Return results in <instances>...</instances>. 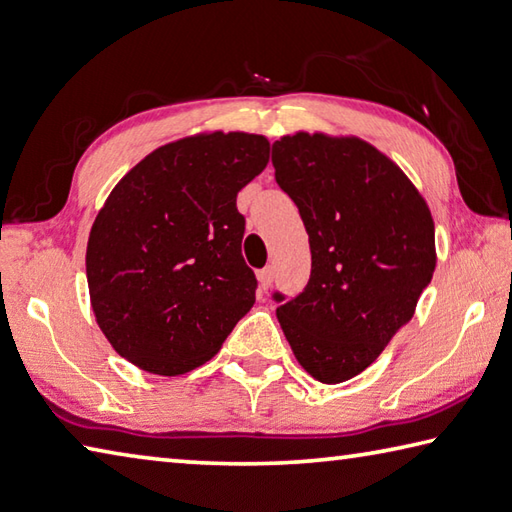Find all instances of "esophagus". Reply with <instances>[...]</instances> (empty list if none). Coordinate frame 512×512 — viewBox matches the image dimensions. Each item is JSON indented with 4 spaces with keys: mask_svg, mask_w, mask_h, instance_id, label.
Returning <instances> with one entry per match:
<instances>
[{
    "mask_svg": "<svg viewBox=\"0 0 512 512\" xmlns=\"http://www.w3.org/2000/svg\"><path fill=\"white\" fill-rule=\"evenodd\" d=\"M256 278H258V287H260V292H267L269 285H272V281H274V269H272V267L260 269V272L256 274Z\"/></svg>",
    "mask_w": 512,
    "mask_h": 512,
    "instance_id": "obj_1",
    "label": "esophagus"
}]
</instances>
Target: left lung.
Masks as SVG:
<instances>
[{
  "instance_id": "1",
  "label": "left lung",
  "mask_w": 512,
  "mask_h": 512,
  "mask_svg": "<svg viewBox=\"0 0 512 512\" xmlns=\"http://www.w3.org/2000/svg\"><path fill=\"white\" fill-rule=\"evenodd\" d=\"M272 165L312 252L303 292L274 294L278 323L307 374L343 383L412 318L437 267L435 220L397 162L356 136H283Z\"/></svg>"
}]
</instances>
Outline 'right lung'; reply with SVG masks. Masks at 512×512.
Instances as JSON below:
<instances>
[{"mask_svg": "<svg viewBox=\"0 0 512 512\" xmlns=\"http://www.w3.org/2000/svg\"><path fill=\"white\" fill-rule=\"evenodd\" d=\"M267 162L258 133H196L151 151L104 200L86 243L91 307L140 370H196L252 310L236 196Z\"/></svg>", "mask_w": 512, "mask_h": 512, "instance_id": "add662e5", "label": "right lung"}]
</instances>
